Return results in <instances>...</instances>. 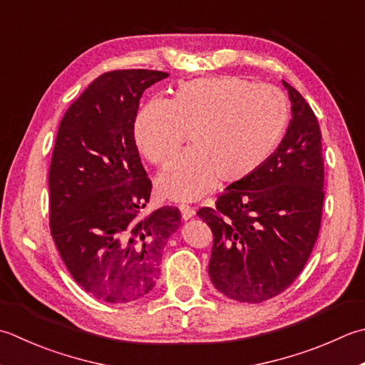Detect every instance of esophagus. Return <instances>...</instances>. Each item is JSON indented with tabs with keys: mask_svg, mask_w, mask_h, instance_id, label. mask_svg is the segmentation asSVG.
<instances>
[{
	"mask_svg": "<svg viewBox=\"0 0 365 365\" xmlns=\"http://www.w3.org/2000/svg\"><path fill=\"white\" fill-rule=\"evenodd\" d=\"M180 212H182V218H183V220H190V218L196 213L195 207L187 205V204H182V205H180Z\"/></svg>",
	"mask_w": 365,
	"mask_h": 365,
	"instance_id": "esophagus-1",
	"label": "esophagus"
}]
</instances>
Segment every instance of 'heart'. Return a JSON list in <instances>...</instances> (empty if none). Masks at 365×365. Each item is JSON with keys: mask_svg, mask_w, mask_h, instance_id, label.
Here are the masks:
<instances>
[{"mask_svg": "<svg viewBox=\"0 0 365 365\" xmlns=\"http://www.w3.org/2000/svg\"><path fill=\"white\" fill-rule=\"evenodd\" d=\"M289 123L283 93L242 77L197 78L178 87L169 101L142 107L134 121L139 152L153 164L173 160L187 140L192 148L158 178L174 201H195L221 183L253 175L280 145Z\"/></svg>", "mask_w": 365, "mask_h": 365, "instance_id": "obj_1", "label": "heart"}]
</instances>
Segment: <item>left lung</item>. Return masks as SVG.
I'll use <instances>...</instances> for the list:
<instances>
[{
	"label": "left lung",
	"mask_w": 365,
	"mask_h": 365,
	"mask_svg": "<svg viewBox=\"0 0 365 365\" xmlns=\"http://www.w3.org/2000/svg\"><path fill=\"white\" fill-rule=\"evenodd\" d=\"M282 82L292 117L280 145L253 175L231 183L213 209L197 210L213 234L210 282L239 302L259 304L287 289L302 272L319 232V125L301 93Z\"/></svg>",
	"instance_id": "8db88e82"
}]
</instances>
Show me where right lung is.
<instances>
[{
	"instance_id": "1",
	"label": "right lung",
	"mask_w": 365,
	"mask_h": 365,
	"mask_svg": "<svg viewBox=\"0 0 365 365\" xmlns=\"http://www.w3.org/2000/svg\"><path fill=\"white\" fill-rule=\"evenodd\" d=\"M169 74L104 73L71 104L48 170L50 232L78 287L109 304L144 299L160 278L180 210L144 215L152 182L140 163L134 121L142 93Z\"/></svg>"
}]
</instances>
